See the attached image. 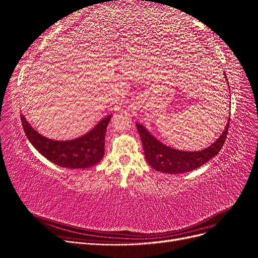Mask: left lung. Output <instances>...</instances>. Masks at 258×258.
I'll return each mask as SVG.
<instances>
[{
    "label": "left lung",
    "instance_id": "8db88e82",
    "mask_svg": "<svg viewBox=\"0 0 258 258\" xmlns=\"http://www.w3.org/2000/svg\"><path fill=\"white\" fill-rule=\"evenodd\" d=\"M229 120L230 117L220 138L206 150L199 152H183L174 150V148H171L156 140L142 124L137 123V129L140 138H141L145 159L148 165L162 173L178 174L189 172L191 170L201 167L220 153L228 134Z\"/></svg>",
    "mask_w": 258,
    "mask_h": 258
}]
</instances>
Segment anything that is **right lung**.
<instances>
[{"instance_id": "1", "label": "right lung", "mask_w": 258, "mask_h": 258, "mask_svg": "<svg viewBox=\"0 0 258 258\" xmlns=\"http://www.w3.org/2000/svg\"><path fill=\"white\" fill-rule=\"evenodd\" d=\"M111 117L112 115L104 117L95 128L81 138L71 141H53L36 132L25 116L20 115L23 130L35 150L49 161L69 169L89 168L103 158L105 132Z\"/></svg>"}]
</instances>
